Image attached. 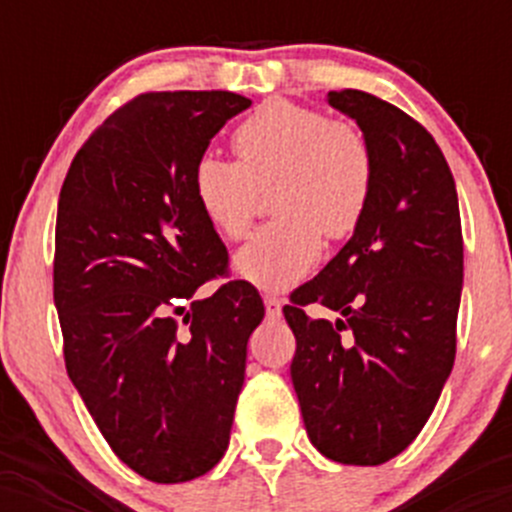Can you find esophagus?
Wrapping results in <instances>:
<instances>
[{
	"instance_id": "esophagus-1",
	"label": "esophagus",
	"mask_w": 512,
	"mask_h": 512,
	"mask_svg": "<svg viewBox=\"0 0 512 512\" xmlns=\"http://www.w3.org/2000/svg\"><path fill=\"white\" fill-rule=\"evenodd\" d=\"M265 309H267V317L270 319H280L282 317V299L277 294L265 292Z\"/></svg>"
}]
</instances>
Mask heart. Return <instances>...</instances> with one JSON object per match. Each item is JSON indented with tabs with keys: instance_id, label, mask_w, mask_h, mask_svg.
Listing matches in <instances>:
<instances>
[{
	"instance_id": "obj_1",
	"label": "heart",
	"mask_w": 512,
	"mask_h": 512,
	"mask_svg": "<svg viewBox=\"0 0 512 512\" xmlns=\"http://www.w3.org/2000/svg\"><path fill=\"white\" fill-rule=\"evenodd\" d=\"M237 163L203 156L193 170L200 213L227 237L247 235L260 190L270 193L272 223L235 255V270L260 287L302 280L322 255L324 235H352L374 188V151L366 133L347 118L275 98L232 133Z\"/></svg>"
}]
</instances>
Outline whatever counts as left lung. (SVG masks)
<instances>
[{
    "label": "left lung",
    "mask_w": 512,
    "mask_h": 512,
    "mask_svg": "<svg viewBox=\"0 0 512 512\" xmlns=\"http://www.w3.org/2000/svg\"><path fill=\"white\" fill-rule=\"evenodd\" d=\"M374 151V188L352 240L289 294L292 384L314 446L381 466L421 433L456 361L463 232L456 183L431 133L384 98L329 91ZM309 306L338 319L314 320Z\"/></svg>",
    "instance_id": "1"
}]
</instances>
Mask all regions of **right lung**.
<instances>
[{
  "label": "right lung",
  "mask_w": 512,
  "mask_h": 512,
  "mask_svg": "<svg viewBox=\"0 0 512 512\" xmlns=\"http://www.w3.org/2000/svg\"><path fill=\"white\" fill-rule=\"evenodd\" d=\"M232 91H151L86 138L59 193L54 304L64 361L111 451L153 483L208 473L230 441L257 289L225 280L227 250L195 203L193 170Z\"/></svg>",
  "instance_id": "add662e5"
}]
</instances>
